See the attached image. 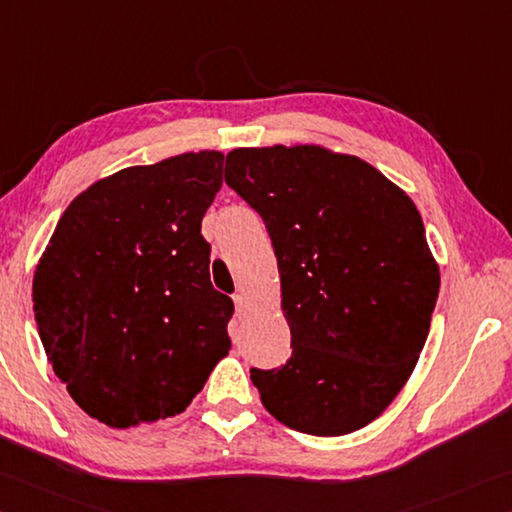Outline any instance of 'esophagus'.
<instances>
[{
	"label": "esophagus",
	"instance_id": "obj_1",
	"mask_svg": "<svg viewBox=\"0 0 512 512\" xmlns=\"http://www.w3.org/2000/svg\"><path fill=\"white\" fill-rule=\"evenodd\" d=\"M233 303H236V315L245 317L247 315V299L242 297V294H236V297H233Z\"/></svg>",
	"mask_w": 512,
	"mask_h": 512
}]
</instances>
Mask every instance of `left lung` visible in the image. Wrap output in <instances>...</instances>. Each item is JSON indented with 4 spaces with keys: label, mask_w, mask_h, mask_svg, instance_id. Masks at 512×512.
<instances>
[{
    "label": "left lung",
    "mask_w": 512,
    "mask_h": 512,
    "mask_svg": "<svg viewBox=\"0 0 512 512\" xmlns=\"http://www.w3.org/2000/svg\"><path fill=\"white\" fill-rule=\"evenodd\" d=\"M227 168L270 231L292 333L288 364L251 369V382L297 432H357L423 353L441 288L423 218L378 168L317 143L236 148Z\"/></svg>",
    "instance_id": "1"
}]
</instances>
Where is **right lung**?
<instances>
[{"label":"right lung","mask_w":512,"mask_h":512,"mask_svg":"<svg viewBox=\"0 0 512 512\" xmlns=\"http://www.w3.org/2000/svg\"><path fill=\"white\" fill-rule=\"evenodd\" d=\"M224 155L184 152L98 179L67 206L33 274L44 353L76 405L125 429L184 411L229 353L202 218Z\"/></svg>","instance_id":"1"}]
</instances>
